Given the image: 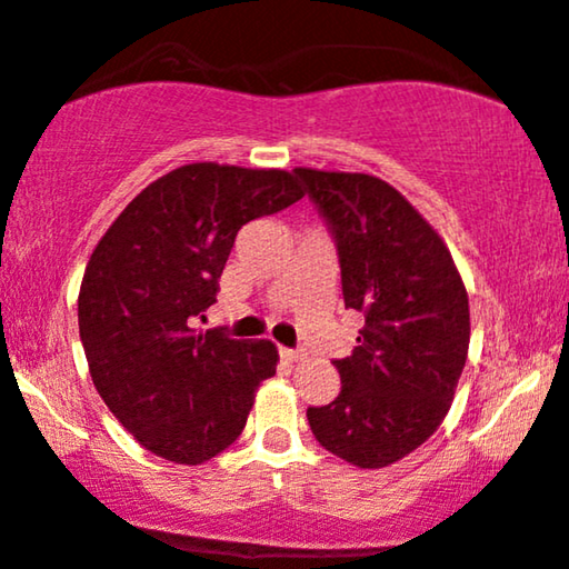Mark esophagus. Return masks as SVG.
Segmentation results:
<instances>
[{
	"label": "esophagus",
	"mask_w": 569,
	"mask_h": 569,
	"mask_svg": "<svg viewBox=\"0 0 569 569\" xmlns=\"http://www.w3.org/2000/svg\"><path fill=\"white\" fill-rule=\"evenodd\" d=\"M280 358L289 360V362H299V360H305V352L302 350H286V347H280Z\"/></svg>",
	"instance_id": "1"
}]
</instances>
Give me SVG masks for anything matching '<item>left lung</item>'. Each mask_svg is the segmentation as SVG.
Returning a JSON list of instances; mask_svg holds the SVG:
<instances>
[{
	"label": "left lung",
	"mask_w": 569,
	"mask_h": 569,
	"mask_svg": "<svg viewBox=\"0 0 569 569\" xmlns=\"http://www.w3.org/2000/svg\"><path fill=\"white\" fill-rule=\"evenodd\" d=\"M339 251L341 293L362 312L358 347L333 360L341 392L307 408L315 440L360 469H381L437 432L469 352V297L448 246L371 174L293 169Z\"/></svg>",
	"instance_id": "obj_1"
}]
</instances>
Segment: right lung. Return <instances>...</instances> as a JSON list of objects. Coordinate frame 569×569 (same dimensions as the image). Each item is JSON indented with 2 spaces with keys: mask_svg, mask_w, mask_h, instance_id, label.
Instances as JSON below:
<instances>
[{
  "mask_svg": "<svg viewBox=\"0 0 569 569\" xmlns=\"http://www.w3.org/2000/svg\"><path fill=\"white\" fill-rule=\"evenodd\" d=\"M302 196L283 169L184 163L134 196L94 246L79 337L102 402L150 453L196 467L243 432L257 387L276 373V345L193 326L217 302L238 230Z\"/></svg>",
  "mask_w": 569,
  "mask_h": 569,
  "instance_id": "right-lung-1",
  "label": "right lung"
}]
</instances>
